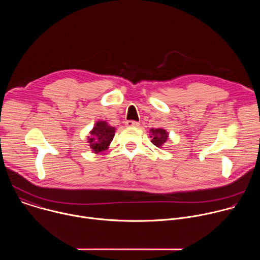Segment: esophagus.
Listing matches in <instances>:
<instances>
[{"label": "esophagus", "instance_id": "obj_1", "mask_svg": "<svg viewBox=\"0 0 260 260\" xmlns=\"http://www.w3.org/2000/svg\"><path fill=\"white\" fill-rule=\"evenodd\" d=\"M125 125L129 126V127H137V126H139V122L134 121V120H127V121H125Z\"/></svg>", "mask_w": 260, "mask_h": 260}]
</instances>
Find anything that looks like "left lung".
<instances>
[{
	"instance_id": "obj_1",
	"label": "left lung",
	"mask_w": 260,
	"mask_h": 260,
	"mask_svg": "<svg viewBox=\"0 0 260 260\" xmlns=\"http://www.w3.org/2000/svg\"><path fill=\"white\" fill-rule=\"evenodd\" d=\"M152 132V140L151 142L156 146V147H161L168 140V133L162 129V128H156V129H151Z\"/></svg>"
}]
</instances>
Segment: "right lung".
Instances as JSON below:
<instances>
[{"mask_svg":"<svg viewBox=\"0 0 260 260\" xmlns=\"http://www.w3.org/2000/svg\"><path fill=\"white\" fill-rule=\"evenodd\" d=\"M115 127L110 126L106 121H98L88 136V143L94 153L102 152L113 140Z\"/></svg>","mask_w":260,"mask_h":260,"instance_id":"1","label":"right lung"}]
</instances>
